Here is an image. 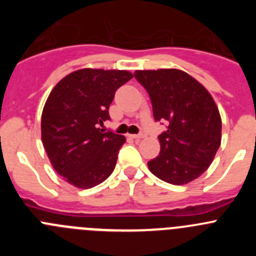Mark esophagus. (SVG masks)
Returning a JSON list of instances; mask_svg holds the SVG:
<instances>
[{
    "instance_id": "obj_1",
    "label": "esophagus",
    "mask_w": 256,
    "mask_h": 256,
    "mask_svg": "<svg viewBox=\"0 0 256 256\" xmlns=\"http://www.w3.org/2000/svg\"><path fill=\"white\" fill-rule=\"evenodd\" d=\"M144 137H146V133L144 132L138 133V134H132V138L134 140H141V138H144Z\"/></svg>"
}]
</instances>
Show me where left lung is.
I'll list each match as a JSON object with an SVG mask.
<instances>
[{
    "label": "left lung",
    "instance_id": "obj_1",
    "mask_svg": "<svg viewBox=\"0 0 256 256\" xmlns=\"http://www.w3.org/2000/svg\"><path fill=\"white\" fill-rule=\"evenodd\" d=\"M134 78L150 96L160 154L148 162L154 176L172 184L196 180L220 146L222 120L216 102L196 79L178 69L137 70Z\"/></svg>",
    "mask_w": 256,
    "mask_h": 256
}]
</instances>
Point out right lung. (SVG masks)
<instances>
[{
    "label": "right lung",
    "instance_id": "1",
    "mask_svg": "<svg viewBox=\"0 0 256 256\" xmlns=\"http://www.w3.org/2000/svg\"><path fill=\"white\" fill-rule=\"evenodd\" d=\"M126 70L80 69L62 78L42 112V142L55 170L78 188H91L112 173L126 137L101 130Z\"/></svg>",
    "mask_w": 256,
    "mask_h": 256
}]
</instances>
